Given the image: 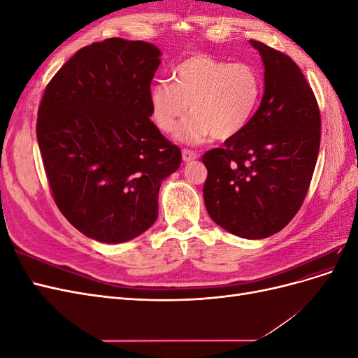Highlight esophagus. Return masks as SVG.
Masks as SVG:
<instances>
[{
	"label": "esophagus",
	"mask_w": 358,
	"mask_h": 358,
	"mask_svg": "<svg viewBox=\"0 0 358 358\" xmlns=\"http://www.w3.org/2000/svg\"><path fill=\"white\" fill-rule=\"evenodd\" d=\"M197 157H199V154L194 152V150H191V149H183L182 150V158H183V161H185V162H189L192 159H196Z\"/></svg>",
	"instance_id": "obj_1"
}]
</instances>
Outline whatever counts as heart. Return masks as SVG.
<instances>
[{"label":"heart","mask_w":358,"mask_h":358,"mask_svg":"<svg viewBox=\"0 0 358 358\" xmlns=\"http://www.w3.org/2000/svg\"><path fill=\"white\" fill-rule=\"evenodd\" d=\"M171 83L150 86L149 101L155 125L171 133L188 113L178 137L201 143L215 136L227 140L241 134L251 122L262 100L263 79L248 62H227L204 53L180 61L171 71Z\"/></svg>","instance_id":"obj_1"}]
</instances>
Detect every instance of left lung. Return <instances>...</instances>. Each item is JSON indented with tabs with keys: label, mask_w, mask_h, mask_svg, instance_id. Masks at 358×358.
Returning <instances> with one entry per match:
<instances>
[{
	"label": "left lung",
	"mask_w": 358,
	"mask_h": 358,
	"mask_svg": "<svg viewBox=\"0 0 358 358\" xmlns=\"http://www.w3.org/2000/svg\"><path fill=\"white\" fill-rule=\"evenodd\" d=\"M264 62V95L251 122L206 152L203 187L210 218L243 239H264L294 218L315 170L321 115L297 64L251 40Z\"/></svg>",
	"instance_id": "left-lung-1"
}]
</instances>
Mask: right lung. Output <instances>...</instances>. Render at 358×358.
I'll use <instances>...</instances> for the list:
<instances>
[{"instance_id": "right-lung-1", "label": "right lung", "mask_w": 358, "mask_h": 358, "mask_svg": "<svg viewBox=\"0 0 358 358\" xmlns=\"http://www.w3.org/2000/svg\"><path fill=\"white\" fill-rule=\"evenodd\" d=\"M159 57L146 41L92 43L43 94L36 129L52 197L94 241L122 243L146 231L158 216L161 182L182 162L149 117Z\"/></svg>"}]
</instances>
